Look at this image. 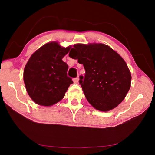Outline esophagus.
Here are the masks:
<instances>
[{"label": "esophagus", "mask_w": 155, "mask_h": 155, "mask_svg": "<svg viewBox=\"0 0 155 155\" xmlns=\"http://www.w3.org/2000/svg\"><path fill=\"white\" fill-rule=\"evenodd\" d=\"M78 80H79V77H77V78H75L73 79V81H74V83H77L78 82Z\"/></svg>", "instance_id": "34e87169"}]
</instances>
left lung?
Wrapping results in <instances>:
<instances>
[{"label": "left lung", "mask_w": 155, "mask_h": 155, "mask_svg": "<svg viewBox=\"0 0 155 155\" xmlns=\"http://www.w3.org/2000/svg\"><path fill=\"white\" fill-rule=\"evenodd\" d=\"M73 47L69 56L85 68L79 83L87 101L101 111L114 109L130 87L131 74L125 61L103 44H77Z\"/></svg>", "instance_id": "8db88e82"}]
</instances>
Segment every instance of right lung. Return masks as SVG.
<instances>
[{
  "label": "right lung",
  "mask_w": 155,
  "mask_h": 155,
  "mask_svg": "<svg viewBox=\"0 0 155 155\" xmlns=\"http://www.w3.org/2000/svg\"><path fill=\"white\" fill-rule=\"evenodd\" d=\"M71 46L64 48L58 42L44 44L34 52L24 70V82L31 98L41 106H52L64 98L70 84L68 65L62 61Z\"/></svg>",
  "instance_id": "obj_1"
}]
</instances>
